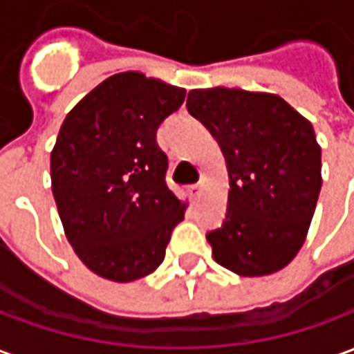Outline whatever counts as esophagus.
I'll return each mask as SVG.
<instances>
[{"mask_svg": "<svg viewBox=\"0 0 354 354\" xmlns=\"http://www.w3.org/2000/svg\"><path fill=\"white\" fill-rule=\"evenodd\" d=\"M187 192H189V195H192L193 199H197V197L201 195V185L199 184L189 185V187H187Z\"/></svg>", "mask_w": 354, "mask_h": 354, "instance_id": "esophagus-1", "label": "esophagus"}]
</instances>
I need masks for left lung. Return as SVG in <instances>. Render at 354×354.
<instances>
[{
    "instance_id": "8db88e82",
    "label": "left lung",
    "mask_w": 354,
    "mask_h": 354,
    "mask_svg": "<svg viewBox=\"0 0 354 354\" xmlns=\"http://www.w3.org/2000/svg\"><path fill=\"white\" fill-rule=\"evenodd\" d=\"M185 106L227 162L225 220L207 233L214 260L243 277L288 266L304 245L322 185L313 124L281 96L243 88H195Z\"/></svg>"
}]
</instances>
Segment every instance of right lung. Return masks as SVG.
<instances>
[{"label":"right lung","instance_id":"obj_1","mask_svg":"<svg viewBox=\"0 0 354 354\" xmlns=\"http://www.w3.org/2000/svg\"><path fill=\"white\" fill-rule=\"evenodd\" d=\"M185 91L138 72L111 75L66 115L50 182L66 237L104 279L131 282L165 260L185 203L167 185L159 124Z\"/></svg>","mask_w":354,"mask_h":354}]
</instances>
